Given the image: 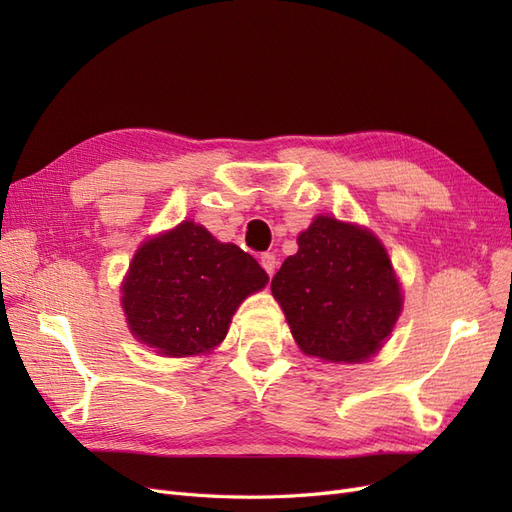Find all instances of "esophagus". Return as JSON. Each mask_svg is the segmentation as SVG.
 <instances>
[{"label":"esophagus","mask_w":512,"mask_h":512,"mask_svg":"<svg viewBox=\"0 0 512 512\" xmlns=\"http://www.w3.org/2000/svg\"><path fill=\"white\" fill-rule=\"evenodd\" d=\"M260 265H262V269L267 271V275L271 277L275 273V267H277V258L271 252H265V254L260 256Z\"/></svg>","instance_id":"esophagus-1"}]
</instances>
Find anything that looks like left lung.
Listing matches in <instances>:
<instances>
[{
  "instance_id": "8db88e82",
  "label": "left lung",
  "mask_w": 512,
  "mask_h": 512,
  "mask_svg": "<svg viewBox=\"0 0 512 512\" xmlns=\"http://www.w3.org/2000/svg\"><path fill=\"white\" fill-rule=\"evenodd\" d=\"M294 342L331 363H359L393 331L401 290L389 254L369 230L318 215L299 252L271 280Z\"/></svg>"
}]
</instances>
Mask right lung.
<instances>
[{
	"instance_id": "add662e5",
	"label": "right lung",
	"mask_w": 512,
	"mask_h": 512,
	"mask_svg": "<svg viewBox=\"0 0 512 512\" xmlns=\"http://www.w3.org/2000/svg\"><path fill=\"white\" fill-rule=\"evenodd\" d=\"M267 280L241 247L183 222L136 252L121 303L136 339L164 356H192L222 342L239 303Z\"/></svg>"
}]
</instances>
